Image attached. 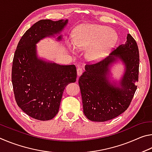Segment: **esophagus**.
Wrapping results in <instances>:
<instances>
[{
    "mask_svg": "<svg viewBox=\"0 0 152 152\" xmlns=\"http://www.w3.org/2000/svg\"><path fill=\"white\" fill-rule=\"evenodd\" d=\"M82 72H83V70H82V69L81 68H77V75H78V76L82 75Z\"/></svg>",
    "mask_w": 152,
    "mask_h": 152,
    "instance_id": "34e87169",
    "label": "esophagus"
}]
</instances>
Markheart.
Segmentation results:
<instances>
[{
    "instance_id": "1",
    "label": "heart",
    "mask_w": 152,
    "mask_h": 152,
    "mask_svg": "<svg viewBox=\"0 0 152 152\" xmlns=\"http://www.w3.org/2000/svg\"><path fill=\"white\" fill-rule=\"evenodd\" d=\"M117 42V35L110 28L99 25H86L78 28L68 46L72 53L75 48L85 50L89 61H98L106 56Z\"/></svg>"
}]
</instances>
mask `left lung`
<instances>
[{"label": "left lung", "instance_id": "obj_1", "mask_svg": "<svg viewBox=\"0 0 152 152\" xmlns=\"http://www.w3.org/2000/svg\"><path fill=\"white\" fill-rule=\"evenodd\" d=\"M121 61L124 72L119 81L111 77V68ZM140 56L137 43L130 34L104 60L85 66L80 76L83 112L87 119L104 122L119 116L127 110L137 89Z\"/></svg>", "mask_w": 152, "mask_h": 152}]
</instances>
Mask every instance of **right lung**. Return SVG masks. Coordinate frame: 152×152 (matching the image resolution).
Wrapping results in <instances>:
<instances>
[{
    "mask_svg": "<svg viewBox=\"0 0 152 152\" xmlns=\"http://www.w3.org/2000/svg\"><path fill=\"white\" fill-rule=\"evenodd\" d=\"M68 20L43 19L32 25L20 38L15 52L12 83L20 109L33 119H53L60 109L65 87L75 82L74 65H60L38 56L37 43L46 37L62 40L61 33Z\"/></svg>",
    "mask_w": 152,
    "mask_h": 152,
    "instance_id": "add662e5",
    "label": "right lung"
}]
</instances>
